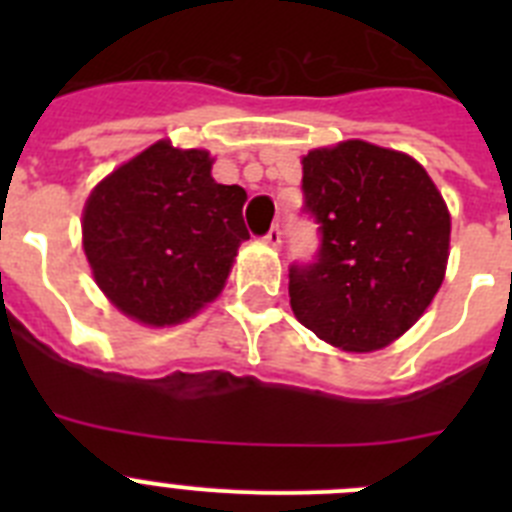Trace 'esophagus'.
Returning <instances> with one entry per match:
<instances>
[{
  "label": "esophagus",
  "instance_id": "esophagus-1",
  "mask_svg": "<svg viewBox=\"0 0 512 512\" xmlns=\"http://www.w3.org/2000/svg\"><path fill=\"white\" fill-rule=\"evenodd\" d=\"M264 241L269 243L271 248H279V246H282V230H279V225H271L269 233L264 235Z\"/></svg>",
  "mask_w": 512,
  "mask_h": 512
}]
</instances>
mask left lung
<instances>
[{"mask_svg":"<svg viewBox=\"0 0 512 512\" xmlns=\"http://www.w3.org/2000/svg\"><path fill=\"white\" fill-rule=\"evenodd\" d=\"M302 192L320 248L312 264L289 266V305L330 346L384 348L413 328L446 274L441 192L408 153L366 140L307 153Z\"/></svg>","mask_w":512,"mask_h":512,"instance_id":"obj_1","label":"left lung"}]
</instances>
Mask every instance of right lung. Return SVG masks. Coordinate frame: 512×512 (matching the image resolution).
Returning <instances> with one entry per match:
<instances>
[{
	"label": "right lung",
	"mask_w": 512,
	"mask_h": 512,
	"mask_svg": "<svg viewBox=\"0 0 512 512\" xmlns=\"http://www.w3.org/2000/svg\"><path fill=\"white\" fill-rule=\"evenodd\" d=\"M212 158L158 140L94 187L84 205V253L94 282L128 318L176 325L225 287L246 189L217 184Z\"/></svg>",
	"instance_id": "1"
}]
</instances>
